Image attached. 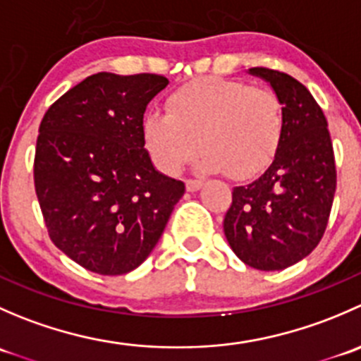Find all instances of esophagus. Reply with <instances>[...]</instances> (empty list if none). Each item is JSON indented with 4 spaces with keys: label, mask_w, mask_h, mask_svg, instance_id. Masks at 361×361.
<instances>
[{
    "label": "esophagus",
    "mask_w": 361,
    "mask_h": 361,
    "mask_svg": "<svg viewBox=\"0 0 361 361\" xmlns=\"http://www.w3.org/2000/svg\"><path fill=\"white\" fill-rule=\"evenodd\" d=\"M202 187V180H197V178H188L187 180V190L195 192Z\"/></svg>",
    "instance_id": "obj_1"
}]
</instances>
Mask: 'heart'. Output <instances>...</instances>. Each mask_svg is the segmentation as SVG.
I'll list each match as a JSON object with an SVG mask.
<instances>
[{"label":"heart","instance_id":"1","mask_svg":"<svg viewBox=\"0 0 361 361\" xmlns=\"http://www.w3.org/2000/svg\"><path fill=\"white\" fill-rule=\"evenodd\" d=\"M143 143L164 174H178L199 152L204 171L245 180L267 169L285 134L278 94L245 80L207 76L181 85L141 123Z\"/></svg>","mask_w":361,"mask_h":361}]
</instances>
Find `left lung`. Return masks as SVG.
Returning a JSON list of instances; mask_svg holds the SVG:
<instances>
[{
    "label": "left lung",
    "instance_id": "left-lung-1",
    "mask_svg": "<svg viewBox=\"0 0 361 361\" xmlns=\"http://www.w3.org/2000/svg\"><path fill=\"white\" fill-rule=\"evenodd\" d=\"M285 106L278 155L253 183L235 187L224 220L232 251L258 271H281L322 241L336 195L337 171L329 123L307 89L271 68H251Z\"/></svg>",
    "mask_w": 361,
    "mask_h": 361
}]
</instances>
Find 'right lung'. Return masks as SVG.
Segmentation results:
<instances>
[{
	"mask_svg": "<svg viewBox=\"0 0 361 361\" xmlns=\"http://www.w3.org/2000/svg\"><path fill=\"white\" fill-rule=\"evenodd\" d=\"M164 75L96 73L43 115L35 190L49 238L103 276L140 267L159 243L185 183L160 174L145 150L148 103Z\"/></svg>",
	"mask_w": 361,
	"mask_h": 361,
	"instance_id": "add662e5",
	"label": "right lung"
}]
</instances>
